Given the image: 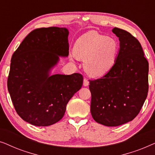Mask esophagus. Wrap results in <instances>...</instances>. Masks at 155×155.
<instances>
[{"mask_svg":"<svg viewBox=\"0 0 155 155\" xmlns=\"http://www.w3.org/2000/svg\"><path fill=\"white\" fill-rule=\"evenodd\" d=\"M83 85L85 87L89 85V81L87 79H86V78H84V80H83Z\"/></svg>","mask_w":155,"mask_h":155,"instance_id":"34e87169","label":"esophagus"}]
</instances>
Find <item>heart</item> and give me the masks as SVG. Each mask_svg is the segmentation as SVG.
I'll return each instance as SVG.
<instances>
[{
    "label": "heart",
    "instance_id": "1",
    "mask_svg": "<svg viewBox=\"0 0 155 155\" xmlns=\"http://www.w3.org/2000/svg\"><path fill=\"white\" fill-rule=\"evenodd\" d=\"M118 50L119 45L114 38L90 31L76 40L75 54L71 55V59L73 61L77 56L84 61V68L89 75L101 77L114 68Z\"/></svg>",
    "mask_w": 155,
    "mask_h": 155
}]
</instances>
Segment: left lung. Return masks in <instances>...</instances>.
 Here are the masks:
<instances>
[{
  "label": "left lung",
  "mask_w": 155,
  "mask_h": 155,
  "mask_svg": "<svg viewBox=\"0 0 155 155\" xmlns=\"http://www.w3.org/2000/svg\"><path fill=\"white\" fill-rule=\"evenodd\" d=\"M120 49L113 68L102 78L90 80V111L95 121L118 126L134 119L148 92L149 63L141 44L126 30L114 27Z\"/></svg>",
  "instance_id": "8db88e82"
}]
</instances>
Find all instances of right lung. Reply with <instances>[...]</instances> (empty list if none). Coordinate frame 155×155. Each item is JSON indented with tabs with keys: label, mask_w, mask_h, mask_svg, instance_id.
I'll return each instance as SVG.
<instances>
[{
	"label": "right lung",
	"mask_w": 155,
	"mask_h": 155,
	"mask_svg": "<svg viewBox=\"0 0 155 155\" xmlns=\"http://www.w3.org/2000/svg\"><path fill=\"white\" fill-rule=\"evenodd\" d=\"M68 34L65 27L36 29L12 54L8 92L18 115L34 126L59 121L68 102L82 87L80 73L50 75L59 56H68Z\"/></svg>",
	"instance_id": "obj_1"
}]
</instances>
